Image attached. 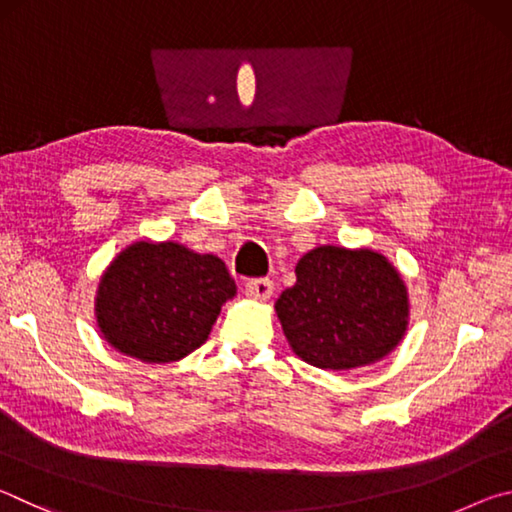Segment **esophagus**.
I'll return each mask as SVG.
<instances>
[{"label":"esophagus","mask_w":512,"mask_h":512,"mask_svg":"<svg viewBox=\"0 0 512 512\" xmlns=\"http://www.w3.org/2000/svg\"><path fill=\"white\" fill-rule=\"evenodd\" d=\"M246 293L255 300H268L273 296V282L268 277H259V280L246 282Z\"/></svg>","instance_id":"1"}]
</instances>
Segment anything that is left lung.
<instances>
[{
	"mask_svg": "<svg viewBox=\"0 0 512 512\" xmlns=\"http://www.w3.org/2000/svg\"><path fill=\"white\" fill-rule=\"evenodd\" d=\"M289 348L309 366L352 370L388 357L409 329L402 273L372 248L318 246L275 300Z\"/></svg>",
	"mask_w": 512,
	"mask_h": 512,
	"instance_id": "8db88e82",
	"label": "left lung"
}]
</instances>
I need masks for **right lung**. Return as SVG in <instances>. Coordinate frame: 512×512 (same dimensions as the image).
<instances>
[{"label":"right lung","mask_w":512,"mask_h":512,"mask_svg":"<svg viewBox=\"0 0 512 512\" xmlns=\"http://www.w3.org/2000/svg\"><path fill=\"white\" fill-rule=\"evenodd\" d=\"M237 296L223 259L178 241L137 239L106 266L94 296L101 339L142 363L185 359Z\"/></svg>","instance_id":"add662e5"}]
</instances>
